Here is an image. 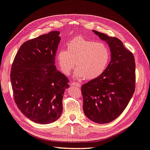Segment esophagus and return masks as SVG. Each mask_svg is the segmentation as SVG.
Instances as JSON below:
<instances>
[{"label":"esophagus","instance_id":"1","mask_svg":"<svg viewBox=\"0 0 150 150\" xmlns=\"http://www.w3.org/2000/svg\"><path fill=\"white\" fill-rule=\"evenodd\" d=\"M71 86H77L78 87H81V84L79 83H77V82H71Z\"/></svg>","mask_w":150,"mask_h":150}]
</instances>
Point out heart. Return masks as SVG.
<instances>
[{
	"label": "heart",
	"mask_w": 150,
	"mask_h": 150,
	"mask_svg": "<svg viewBox=\"0 0 150 150\" xmlns=\"http://www.w3.org/2000/svg\"><path fill=\"white\" fill-rule=\"evenodd\" d=\"M57 58L64 74H71L77 62L79 69L76 71L75 77L93 79L105 71L110 60V51L103 43L77 37L68 42L67 50L58 51Z\"/></svg>",
	"instance_id": "b5f03b06"
}]
</instances>
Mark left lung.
<instances>
[{
    "instance_id": "8db88e82",
    "label": "left lung",
    "mask_w": 150,
    "mask_h": 150,
    "mask_svg": "<svg viewBox=\"0 0 150 150\" xmlns=\"http://www.w3.org/2000/svg\"><path fill=\"white\" fill-rule=\"evenodd\" d=\"M92 31L108 45L110 61L100 76L82 86L83 110L88 118L103 124L118 118L131 100L135 88V62L121 40Z\"/></svg>"
}]
</instances>
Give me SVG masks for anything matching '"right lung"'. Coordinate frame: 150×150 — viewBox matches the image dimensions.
Returning <instances> with one entry per match:
<instances>
[{"label": "right lung", "instance_id": "obj_1", "mask_svg": "<svg viewBox=\"0 0 150 150\" xmlns=\"http://www.w3.org/2000/svg\"><path fill=\"white\" fill-rule=\"evenodd\" d=\"M60 32L52 31L20 47L11 68L14 100L31 121L48 124L60 118L68 79L58 71L55 57Z\"/></svg>", "mask_w": 150, "mask_h": 150}]
</instances>
